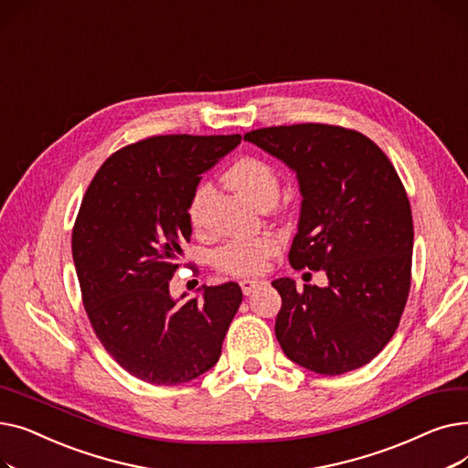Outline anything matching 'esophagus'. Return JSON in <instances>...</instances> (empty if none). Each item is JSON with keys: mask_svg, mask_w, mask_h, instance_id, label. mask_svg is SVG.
Segmentation results:
<instances>
[{"mask_svg": "<svg viewBox=\"0 0 468 468\" xmlns=\"http://www.w3.org/2000/svg\"><path fill=\"white\" fill-rule=\"evenodd\" d=\"M261 284H265L263 281H258V279H244V281H240V288H242V292H244V296H250V293L256 290V288H260Z\"/></svg>", "mask_w": 468, "mask_h": 468, "instance_id": "34e87169", "label": "esophagus"}]
</instances>
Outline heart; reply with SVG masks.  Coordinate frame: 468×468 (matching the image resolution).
I'll list each match as a JSON object with an SVG mask.
<instances>
[{"mask_svg": "<svg viewBox=\"0 0 468 468\" xmlns=\"http://www.w3.org/2000/svg\"><path fill=\"white\" fill-rule=\"evenodd\" d=\"M226 184L258 208L271 207L279 197V176L275 168L256 157H244L231 165L224 176ZM214 189L203 182L193 191L189 203V219L195 228H203L205 208ZM277 250L271 239H240L231 240L214 254V263L221 271L233 275H254L265 267L267 260Z\"/></svg>", "mask_w": 468, "mask_h": 468, "instance_id": "b5f03b06", "label": "heart"}]
</instances>
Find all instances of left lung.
Returning a JSON list of instances; mask_svg holds the SVG:
<instances>
[{
	"label": "left lung",
	"mask_w": 468,
	"mask_h": 468,
	"mask_svg": "<svg viewBox=\"0 0 468 468\" xmlns=\"http://www.w3.org/2000/svg\"><path fill=\"white\" fill-rule=\"evenodd\" d=\"M244 140L296 172L302 208L288 260L328 279L271 282L281 347L314 374L356 370L395 335L410 292L413 221L397 170L370 138L343 127L303 122Z\"/></svg>",
	"instance_id": "1"
}]
</instances>
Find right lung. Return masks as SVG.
Segmentation results:
<instances>
[{"label": "right lung", "mask_w": 468, "mask_h": 468, "mask_svg": "<svg viewBox=\"0 0 468 468\" xmlns=\"http://www.w3.org/2000/svg\"><path fill=\"white\" fill-rule=\"evenodd\" d=\"M229 136H154L115 152L96 172L73 226L83 305L104 349L154 385H180L218 362L242 302L237 282L170 296L189 203L201 175L240 144Z\"/></svg>", "instance_id": "obj_1"}]
</instances>
